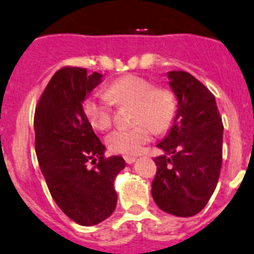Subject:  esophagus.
<instances>
[{"label": "esophagus", "mask_w": 254, "mask_h": 254, "mask_svg": "<svg viewBox=\"0 0 254 254\" xmlns=\"http://www.w3.org/2000/svg\"><path fill=\"white\" fill-rule=\"evenodd\" d=\"M124 159H125V162L127 163V164H131V163L135 162V156H130V155H127V156H124Z\"/></svg>", "instance_id": "obj_1"}]
</instances>
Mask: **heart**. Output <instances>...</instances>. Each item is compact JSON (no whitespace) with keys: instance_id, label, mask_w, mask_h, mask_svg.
<instances>
[{"instance_id":"obj_1","label":"heart","mask_w":254,"mask_h":254,"mask_svg":"<svg viewBox=\"0 0 254 254\" xmlns=\"http://www.w3.org/2000/svg\"><path fill=\"white\" fill-rule=\"evenodd\" d=\"M112 101L133 106V127H119L107 137L111 151L135 155L151 141L155 131L171 127L176 116L177 100L174 91L164 86H152L146 78L124 75L109 84L107 96L92 94L83 100V113L98 130H106L112 124Z\"/></svg>"}]
</instances>
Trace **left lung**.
<instances>
[{"instance_id":"obj_1","label":"left lung","mask_w":254,"mask_h":254,"mask_svg":"<svg viewBox=\"0 0 254 254\" xmlns=\"http://www.w3.org/2000/svg\"><path fill=\"white\" fill-rule=\"evenodd\" d=\"M179 100L170 133L154 158L156 174L151 194L158 207L176 216L198 214L215 190L222 168L223 123L215 96L187 71H170Z\"/></svg>"}]
</instances>
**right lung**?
I'll return each instance as SVG.
<instances>
[{
    "label": "right lung",
    "mask_w": 254,
    "mask_h": 254,
    "mask_svg": "<svg viewBox=\"0 0 254 254\" xmlns=\"http://www.w3.org/2000/svg\"><path fill=\"white\" fill-rule=\"evenodd\" d=\"M102 77L84 67L57 70L35 109V151L41 174L57 206L80 226H94L112 215L117 203L113 181L125 168L121 156H104L106 146L83 113L84 98Z\"/></svg>",
    "instance_id": "right-lung-1"
}]
</instances>
